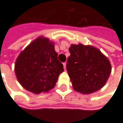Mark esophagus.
Masks as SVG:
<instances>
[{
    "mask_svg": "<svg viewBox=\"0 0 123 123\" xmlns=\"http://www.w3.org/2000/svg\"><path fill=\"white\" fill-rule=\"evenodd\" d=\"M63 65H64V70H66V63L65 62V63H64V64H63Z\"/></svg>",
    "mask_w": 123,
    "mask_h": 123,
    "instance_id": "1",
    "label": "esophagus"
}]
</instances>
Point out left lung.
Wrapping results in <instances>:
<instances>
[{"label":"left lung","mask_w":123,"mask_h":123,"mask_svg":"<svg viewBox=\"0 0 123 123\" xmlns=\"http://www.w3.org/2000/svg\"><path fill=\"white\" fill-rule=\"evenodd\" d=\"M69 51L66 69L74 90L88 94L103 87L111 71L109 59L92 46L72 44Z\"/></svg>","instance_id":"left-lung-1"}]
</instances>
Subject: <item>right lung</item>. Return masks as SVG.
<instances>
[{
  "mask_svg": "<svg viewBox=\"0 0 123 123\" xmlns=\"http://www.w3.org/2000/svg\"><path fill=\"white\" fill-rule=\"evenodd\" d=\"M64 66L57 58L53 42L39 37L27 46L15 64L17 79L29 92L40 94L55 87Z\"/></svg>",
  "mask_w": 123,
  "mask_h": 123,
  "instance_id": "right-lung-1",
  "label": "right lung"
}]
</instances>
